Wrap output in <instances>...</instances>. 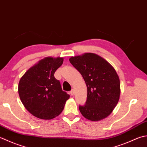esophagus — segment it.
I'll list each match as a JSON object with an SVG mask.
<instances>
[{
  "instance_id": "obj_1",
  "label": "esophagus",
  "mask_w": 147,
  "mask_h": 147,
  "mask_svg": "<svg viewBox=\"0 0 147 147\" xmlns=\"http://www.w3.org/2000/svg\"><path fill=\"white\" fill-rule=\"evenodd\" d=\"M70 94H71V96H73L74 94V90H73V89H72V90L70 91Z\"/></svg>"
}]
</instances>
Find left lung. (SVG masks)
Returning a JSON list of instances; mask_svg holds the SVG:
<instances>
[{"label": "left lung", "mask_w": 147, "mask_h": 147, "mask_svg": "<svg viewBox=\"0 0 147 147\" xmlns=\"http://www.w3.org/2000/svg\"><path fill=\"white\" fill-rule=\"evenodd\" d=\"M71 64L82 74L87 87V99L80 106L82 115L99 121L110 115L119 100L120 83L114 67L98 55L85 53L71 57Z\"/></svg>", "instance_id": "8db88e82"}]
</instances>
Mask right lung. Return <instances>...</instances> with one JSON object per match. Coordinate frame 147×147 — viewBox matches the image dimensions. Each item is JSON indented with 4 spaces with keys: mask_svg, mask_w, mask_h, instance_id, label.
<instances>
[{
    "mask_svg": "<svg viewBox=\"0 0 147 147\" xmlns=\"http://www.w3.org/2000/svg\"><path fill=\"white\" fill-rule=\"evenodd\" d=\"M64 62L62 57H45L25 72L18 83L20 100L32 115L44 120L59 116L69 95L62 90L55 72Z\"/></svg>",
    "mask_w": 147,
    "mask_h": 147,
    "instance_id": "obj_1",
    "label": "right lung"
}]
</instances>
